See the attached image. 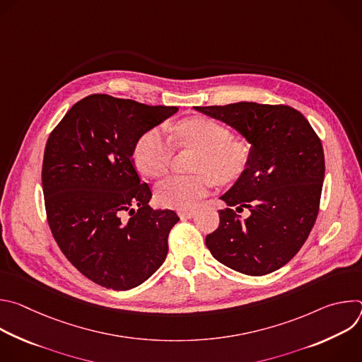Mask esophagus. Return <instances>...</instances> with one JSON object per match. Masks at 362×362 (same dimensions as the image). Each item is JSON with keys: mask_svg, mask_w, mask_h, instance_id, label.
Here are the masks:
<instances>
[{"mask_svg": "<svg viewBox=\"0 0 362 362\" xmlns=\"http://www.w3.org/2000/svg\"><path fill=\"white\" fill-rule=\"evenodd\" d=\"M177 215L182 218V219H190L196 215V209H180L177 212Z\"/></svg>", "mask_w": 362, "mask_h": 362, "instance_id": "1", "label": "esophagus"}]
</instances>
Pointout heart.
I'll use <instances>...</instances> for the list:
<instances>
[{"label":"heart","instance_id":"b5f03b06","mask_svg":"<svg viewBox=\"0 0 362 362\" xmlns=\"http://www.w3.org/2000/svg\"><path fill=\"white\" fill-rule=\"evenodd\" d=\"M173 133L179 144L193 146L200 150L194 162V170L211 173L218 183L236 180L249 163V144L242 140H230V130L218 122L203 117L186 119L175 126ZM133 158L144 175L160 177L170 168L173 144L163 130L154 127L136 141ZM211 175L196 173L170 176L158 185L156 197L166 208H190L208 193L212 186Z\"/></svg>","mask_w":362,"mask_h":362}]
</instances>
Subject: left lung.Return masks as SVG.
I'll return each instance as SVG.
<instances>
[{
	"label": "left lung",
	"instance_id": "obj_1",
	"mask_svg": "<svg viewBox=\"0 0 362 362\" xmlns=\"http://www.w3.org/2000/svg\"><path fill=\"white\" fill-rule=\"evenodd\" d=\"M235 129L249 144L245 172L223 193L228 208L206 246L225 267L262 276L286 265L311 232L320 208L325 159L320 137L289 106L240 101L193 107ZM237 211L251 214L240 220Z\"/></svg>",
	"mask_w": 362,
	"mask_h": 362
}]
</instances>
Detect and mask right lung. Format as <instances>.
<instances>
[{
    "mask_svg": "<svg viewBox=\"0 0 362 362\" xmlns=\"http://www.w3.org/2000/svg\"><path fill=\"white\" fill-rule=\"evenodd\" d=\"M177 110L91 94L48 137L41 173L48 225L73 267L97 285L129 291L166 259L179 216L150 208L133 150Z\"/></svg>",
    "mask_w": 362,
    "mask_h": 362,
    "instance_id": "obj_1",
    "label": "right lung"
}]
</instances>
